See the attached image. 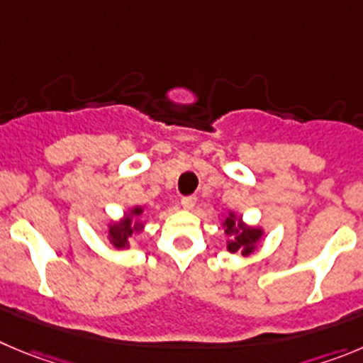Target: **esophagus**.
I'll list each match as a JSON object with an SVG mask.
<instances>
[{"label": "esophagus", "mask_w": 363, "mask_h": 363, "mask_svg": "<svg viewBox=\"0 0 363 363\" xmlns=\"http://www.w3.org/2000/svg\"><path fill=\"white\" fill-rule=\"evenodd\" d=\"M195 202H197V199H195V197H182L181 204H182V208L186 209V211H189V209L195 208Z\"/></svg>", "instance_id": "obj_1"}]
</instances>
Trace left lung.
Masks as SVG:
<instances>
[{"label":"left lung","mask_w":363,"mask_h":363,"mask_svg":"<svg viewBox=\"0 0 363 363\" xmlns=\"http://www.w3.org/2000/svg\"><path fill=\"white\" fill-rule=\"evenodd\" d=\"M222 228L225 231V235L229 236V252H240L242 256H250V254L256 252L258 245L262 243L263 236H265V229L249 225L235 211L228 213V216L222 222Z\"/></svg>","instance_id":"obj_1"}]
</instances>
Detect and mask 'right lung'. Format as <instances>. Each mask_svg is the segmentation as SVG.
Masks as SVG:
<instances>
[{
    "label": "right lung",
    "mask_w": 363,
    "mask_h": 363,
    "mask_svg": "<svg viewBox=\"0 0 363 363\" xmlns=\"http://www.w3.org/2000/svg\"><path fill=\"white\" fill-rule=\"evenodd\" d=\"M143 213V206H134V208H128L120 220H111L107 223L105 233L109 236V242L114 249H128L130 247L132 235H141L143 233L145 220L141 218Z\"/></svg>",
    "instance_id": "obj_1"
}]
</instances>
